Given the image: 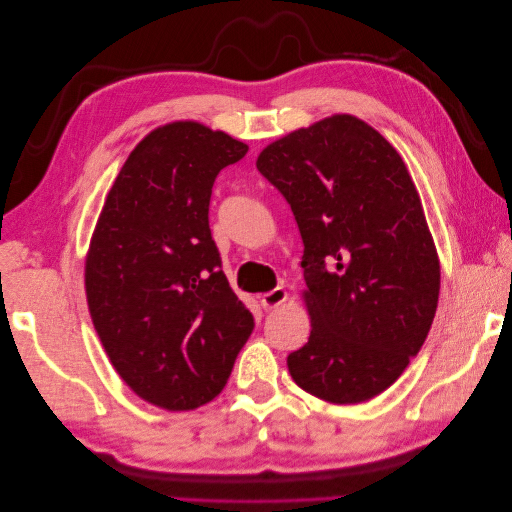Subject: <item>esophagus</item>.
Masks as SVG:
<instances>
[{
  "label": "esophagus",
  "mask_w": 512,
  "mask_h": 512,
  "mask_svg": "<svg viewBox=\"0 0 512 512\" xmlns=\"http://www.w3.org/2000/svg\"><path fill=\"white\" fill-rule=\"evenodd\" d=\"M286 299H288V292L282 286H277L271 292L262 294L258 301H260L262 309H275V307H280L282 303H286Z\"/></svg>",
  "instance_id": "obj_1"
}]
</instances>
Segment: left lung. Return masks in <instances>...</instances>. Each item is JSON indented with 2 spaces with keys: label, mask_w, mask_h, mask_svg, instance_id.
I'll list each match as a JSON object with an SVG mask.
<instances>
[{
  "label": "left lung",
  "mask_w": 512,
  "mask_h": 512,
  "mask_svg": "<svg viewBox=\"0 0 512 512\" xmlns=\"http://www.w3.org/2000/svg\"><path fill=\"white\" fill-rule=\"evenodd\" d=\"M303 239L312 331L288 354L303 391L361 404L404 374L436 316L440 258L406 162L363 119L337 113L260 151Z\"/></svg>",
  "instance_id": "8db88e82"
}]
</instances>
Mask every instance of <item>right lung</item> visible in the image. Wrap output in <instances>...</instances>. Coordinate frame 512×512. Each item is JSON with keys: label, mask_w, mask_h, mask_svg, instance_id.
<instances>
[{"label": "right lung", "mask_w": 512, "mask_h": 512, "mask_svg": "<svg viewBox=\"0 0 512 512\" xmlns=\"http://www.w3.org/2000/svg\"><path fill=\"white\" fill-rule=\"evenodd\" d=\"M247 145L192 119L151 130L108 190L85 256L91 322L149 404L194 410L226 386L254 329L211 239L213 181Z\"/></svg>", "instance_id": "right-lung-1"}]
</instances>
